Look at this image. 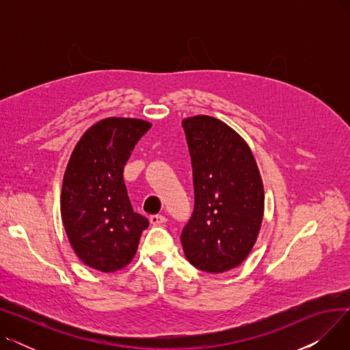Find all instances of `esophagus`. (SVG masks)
<instances>
[{"instance_id": "esophagus-1", "label": "esophagus", "mask_w": 350, "mask_h": 350, "mask_svg": "<svg viewBox=\"0 0 350 350\" xmlns=\"http://www.w3.org/2000/svg\"><path fill=\"white\" fill-rule=\"evenodd\" d=\"M165 221H167V218H165V217L161 215V214L150 215V223H152L153 226H163Z\"/></svg>"}]
</instances>
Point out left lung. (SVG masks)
Returning <instances> with one entry per match:
<instances>
[{
    "instance_id": "1",
    "label": "left lung",
    "mask_w": 350,
    "mask_h": 350,
    "mask_svg": "<svg viewBox=\"0 0 350 350\" xmlns=\"http://www.w3.org/2000/svg\"><path fill=\"white\" fill-rule=\"evenodd\" d=\"M193 165L194 210L181 231L186 258L219 273L251 252L264 215L262 178L247 142L224 122L198 115L183 120Z\"/></svg>"
}]
</instances>
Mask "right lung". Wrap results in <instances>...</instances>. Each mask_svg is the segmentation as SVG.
<instances>
[{
  "label": "right lung",
  "instance_id": "right-lung-1",
  "mask_svg": "<svg viewBox=\"0 0 350 350\" xmlns=\"http://www.w3.org/2000/svg\"><path fill=\"white\" fill-rule=\"evenodd\" d=\"M152 123L107 118L83 133L68 161L61 215L70 247L88 267L115 272L133 260L149 219L133 211L123 169Z\"/></svg>",
  "mask_w": 350,
  "mask_h": 350
}]
</instances>
